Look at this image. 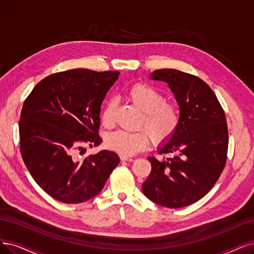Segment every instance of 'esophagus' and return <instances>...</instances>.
<instances>
[{
  "label": "esophagus",
  "instance_id": "34e87169",
  "mask_svg": "<svg viewBox=\"0 0 254 254\" xmlns=\"http://www.w3.org/2000/svg\"><path fill=\"white\" fill-rule=\"evenodd\" d=\"M120 159H121V161H128V162L134 161L133 158H128L127 156H120Z\"/></svg>",
  "mask_w": 254,
  "mask_h": 254
}]
</instances>
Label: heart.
<instances>
[{
  "mask_svg": "<svg viewBox=\"0 0 254 254\" xmlns=\"http://www.w3.org/2000/svg\"><path fill=\"white\" fill-rule=\"evenodd\" d=\"M128 97L143 112L139 127H144L146 132L115 130L108 134L106 144L111 151L121 156L135 155L148 145L149 136L156 144H163L168 141L180 125V111L177 105L165 101V96L160 91L146 83L133 86L128 91ZM115 109L116 100L112 99L101 115V122L105 127H110L114 125Z\"/></svg>",
  "mask_w": 254,
  "mask_h": 254,
  "instance_id": "1",
  "label": "heart"
}]
</instances>
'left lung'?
Instances as JSON below:
<instances>
[{
    "label": "left lung",
    "instance_id": "1",
    "mask_svg": "<svg viewBox=\"0 0 254 254\" xmlns=\"http://www.w3.org/2000/svg\"><path fill=\"white\" fill-rule=\"evenodd\" d=\"M168 83L180 108V125L159 154L148 157L152 171L142 184L147 198L164 207L180 208L202 199L218 181L227 160L226 116L214 92L194 75L175 69L151 74Z\"/></svg>",
    "mask_w": 254,
    "mask_h": 254
}]
</instances>
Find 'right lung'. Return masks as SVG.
<instances>
[{
	"mask_svg": "<svg viewBox=\"0 0 254 254\" xmlns=\"http://www.w3.org/2000/svg\"><path fill=\"white\" fill-rule=\"evenodd\" d=\"M118 75L88 69L54 73L24 101L18 127L21 154L34 181L53 199L67 204L92 199L118 165V155L110 151L78 158L84 144L102 142L101 103Z\"/></svg>",
	"mask_w": 254,
	"mask_h": 254,
	"instance_id": "1",
	"label": "right lung"
}]
</instances>
